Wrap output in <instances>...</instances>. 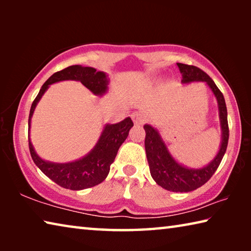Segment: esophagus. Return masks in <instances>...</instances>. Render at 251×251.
Here are the masks:
<instances>
[{
  "label": "esophagus",
  "mask_w": 251,
  "mask_h": 251,
  "mask_svg": "<svg viewBox=\"0 0 251 251\" xmlns=\"http://www.w3.org/2000/svg\"><path fill=\"white\" fill-rule=\"evenodd\" d=\"M131 118H133V121L136 125H143L144 123L146 122V118L142 113H133Z\"/></svg>",
  "instance_id": "34e87169"
}]
</instances>
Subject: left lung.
Instances as JSON below:
<instances>
[{
    "label": "left lung",
    "instance_id": "left-lung-1",
    "mask_svg": "<svg viewBox=\"0 0 251 251\" xmlns=\"http://www.w3.org/2000/svg\"><path fill=\"white\" fill-rule=\"evenodd\" d=\"M177 66L182 75V83L206 82L208 86L210 87V90L214 93L218 101L219 118L223 133L222 145H220V150L214 160L210 161V164H208L206 167L199 169H189L181 166L180 164H178L173 158V156L169 154L167 146L165 145L158 131L152 128L151 125L144 126L146 131V156L152 179L159 186L163 187V188L171 190V192L187 193L197 189L203 184H206L210 179L211 176L214 175L215 172L217 171L227 150L229 128L227 120V107L226 103H225L224 95L219 91V88L215 84L214 80L209 77V75H207L205 72L193 65L177 63Z\"/></svg>",
    "mask_w": 251,
    "mask_h": 251
}]
</instances>
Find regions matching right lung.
I'll return each mask as SVG.
<instances>
[{"mask_svg":"<svg viewBox=\"0 0 251 251\" xmlns=\"http://www.w3.org/2000/svg\"><path fill=\"white\" fill-rule=\"evenodd\" d=\"M79 80L95 95H103L107 91L108 79L104 72H97L93 67L72 65L56 72L46 80L41 87L40 93L33 100L28 116V131L31 127V118L42 95L48 90L50 84L61 80ZM134 126L130 117L117 124H107L101 133L99 142L90 154L78 160L66 164H55L45 161L39 157L34 151L28 135V147L32 159L37 167L50 179L56 182L63 188L71 190H82L100 184L107 177L110 165L117 155V151L128 136V131Z\"/></svg>","mask_w":251,"mask_h":251,"instance_id":"right-lung-1","label":"right lung"}]
</instances>
